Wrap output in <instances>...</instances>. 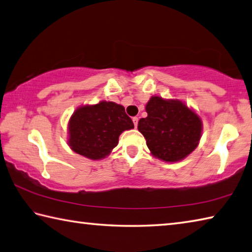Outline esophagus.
Wrapping results in <instances>:
<instances>
[{
    "label": "esophagus",
    "instance_id": "esophagus-1",
    "mask_svg": "<svg viewBox=\"0 0 252 252\" xmlns=\"http://www.w3.org/2000/svg\"><path fill=\"white\" fill-rule=\"evenodd\" d=\"M132 121H133V123H134V126H135V127L138 126V122H139V118H138V117L132 118Z\"/></svg>",
    "mask_w": 252,
    "mask_h": 252
}]
</instances>
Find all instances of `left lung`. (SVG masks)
<instances>
[{
	"instance_id": "8db88e82",
	"label": "left lung",
	"mask_w": 252,
	"mask_h": 252,
	"mask_svg": "<svg viewBox=\"0 0 252 252\" xmlns=\"http://www.w3.org/2000/svg\"><path fill=\"white\" fill-rule=\"evenodd\" d=\"M148 117L140 119L138 129L153 157L164 162H178L197 148L202 138V119L177 99L153 95L146 103Z\"/></svg>"
}]
</instances>
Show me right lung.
Segmentation results:
<instances>
[{
  "label": "right lung",
  "mask_w": 252,
  "mask_h": 252,
  "mask_svg": "<svg viewBox=\"0 0 252 252\" xmlns=\"http://www.w3.org/2000/svg\"><path fill=\"white\" fill-rule=\"evenodd\" d=\"M134 127L121 104L100 101L76 109L68 121V145L87 158L101 159L111 153L126 130Z\"/></svg>",
  "instance_id": "right-lung-1"
}]
</instances>
